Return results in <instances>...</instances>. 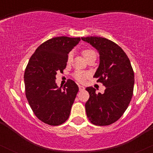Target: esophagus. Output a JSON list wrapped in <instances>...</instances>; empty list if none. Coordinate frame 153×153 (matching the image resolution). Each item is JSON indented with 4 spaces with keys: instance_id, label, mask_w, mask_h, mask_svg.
<instances>
[{
    "instance_id": "1",
    "label": "esophagus",
    "mask_w": 153,
    "mask_h": 153,
    "mask_svg": "<svg viewBox=\"0 0 153 153\" xmlns=\"http://www.w3.org/2000/svg\"><path fill=\"white\" fill-rule=\"evenodd\" d=\"M79 90H80V91L85 90V87L82 86V85H79Z\"/></svg>"
}]
</instances>
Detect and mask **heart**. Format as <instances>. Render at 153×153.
Instances as JSON below:
<instances>
[{
	"mask_svg": "<svg viewBox=\"0 0 153 153\" xmlns=\"http://www.w3.org/2000/svg\"><path fill=\"white\" fill-rule=\"evenodd\" d=\"M82 55H83V57L85 58V59L89 58L91 56L96 55V53H95L94 51L90 50V49H85V50H83L82 52ZM72 59H73V52H70V53L68 54V57H67V62H68V63H70L72 61ZM88 74L86 73H85V72L78 71L75 73V78L80 82H82L83 80H85V79L86 78Z\"/></svg>",
	"mask_w": 153,
	"mask_h": 153,
	"instance_id": "1",
	"label": "heart"
}]
</instances>
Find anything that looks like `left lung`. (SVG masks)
<instances>
[{
  "label": "left lung",
  "instance_id": "8db88e82",
  "mask_svg": "<svg viewBox=\"0 0 153 153\" xmlns=\"http://www.w3.org/2000/svg\"><path fill=\"white\" fill-rule=\"evenodd\" d=\"M81 39L99 52V65L94 77L106 87L102 94H96L94 88H86L90 95L85 105L87 117L95 125H109L122 117L130 103L134 71L127 55L116 43L100 36Z\"/></svg>",
  "mask_w": 153,
  "mask_h": 153
}]
</instances>
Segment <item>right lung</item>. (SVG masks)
Masks as SVG:
<instances>
[{"instance_id":"right-lung-1","label":"right lung","mask_w":153,"mask_h":153,"mask_svg":"<svg viewBox=\"0 0 153 153\" xmlns=\"http://www.w3.org/2000/svg\"><path fill=\"white\" fill-rule=\"evenodd\" d=\"M80 37H54L44 42L29 59L24 73L26 96L36 117L45 124L57 126L68 119L78 86L68 80L64 87L56 83L57 72L66 68L67 57Z\"/></svg>"}]
</instances>
